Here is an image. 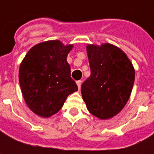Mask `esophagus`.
Masks as SVG:
<instances>
[{
  "label": "esophagus",
  "mask_w": 154,
  "mask_h": 154,
  "mask_svg": "<svg viewBox=\"0 0 154 154\" xmlns=\"http://www.w3.org/2000/svg\"><path fill=\"white\" fill-rule=\"evenodd\" d=\"M76 84H77V86H78V89L80 90V86H81V81H80V80H77V81H76Z\"/></svg>",
  "instance_id": "1"
}]
</instances>
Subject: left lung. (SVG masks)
<instances>
[{"mask_svg":"<svg viewBox=\"0 0 154 154\" xmlns=\"http://www.w3.org/2000/svg\"><path fill=\"white\" fill-rule=\"evenodd\" d=\"M91 75L81 86L82 98L89 112L100 120L117 115L133 89V64L120 48L111 44L87 45Z\"/></svg>","mask_w":154,"mask_h":154,"instance_id":"obj_1","label":"left lung"}]
</instances>
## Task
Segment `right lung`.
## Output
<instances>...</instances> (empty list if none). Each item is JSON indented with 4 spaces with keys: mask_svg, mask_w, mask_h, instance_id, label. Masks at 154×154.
Masks as SVG:
<instances>
[{
    "mask_svg": "<svg viewBox=\"0 0 154 154\" xmlns=\"http://www.w3.org/2000/svg\"><path fill=\"white\" fill-rule=\"evenodd\" d=\"M74 45L50 40L34 45L22 60L19 81L23 98L36 115L56 114L69 94L78 91L67 56Z\"/></svg>",
    "mask_w": 154,
    "mask_h": 154,
    "instance_id": "1",
    "label": "right lung"
}]
</instances>
